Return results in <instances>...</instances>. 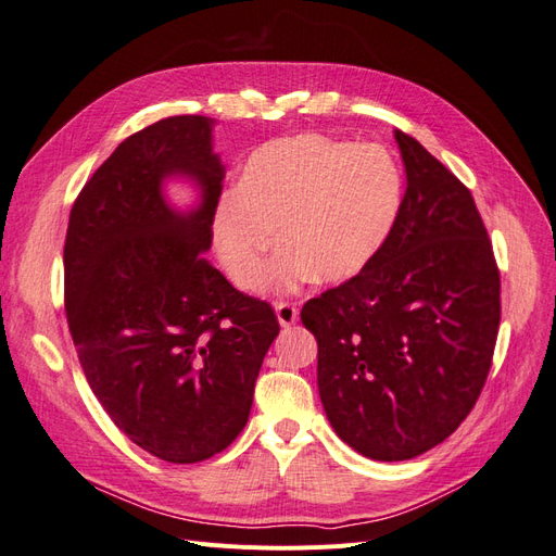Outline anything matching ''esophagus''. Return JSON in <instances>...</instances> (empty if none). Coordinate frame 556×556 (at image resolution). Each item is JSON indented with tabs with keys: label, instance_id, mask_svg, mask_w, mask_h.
I'll use <instances>...</instances> for the list:
<instances>
[{
	"label": "esophagus",
	"instance_id": "obj_1",
	"mask_svg": "<svg viewBox=\"0 0 556 556\" xmlns=\"http://www.w3.org/2000/svg\"><path fill=\"white\" fill-rule=\"evenodd\" d=\"M276 315L280 327H292L299 319V311L294 304H285V301H278L276 304Z\"/></svg>",
	"mask_w": 556,
	"mask_h": 556
}]
</instances>
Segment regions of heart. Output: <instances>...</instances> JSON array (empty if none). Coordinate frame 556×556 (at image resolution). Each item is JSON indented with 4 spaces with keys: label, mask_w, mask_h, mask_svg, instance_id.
<instances>
[{
    "label": "heart",
    "mask_w": 556,
    "mask_h": 556,
    "mask_svg": "<svg viewBox=\"0 0 556 556\" xmlns=\"http://www.w3.org/2000/svg\"><path fill=\"white\" fill-rule=\"evenodd\" d=\"M406 178L390 148L325 134H294L252 150L237 188L211 217L217 262L241 290H260L268 255L278 288L362 276L390 243L403 211Z\"/></svg>",
    "instance_id": "obj_1"
}]
</instances>
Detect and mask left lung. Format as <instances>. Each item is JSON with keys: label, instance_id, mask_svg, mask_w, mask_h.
Listing matches in <instances>:
<instances>
[{"label": "left lung", "instance_id": "8db88e82", "mask_svg": "<svg viewBox=\"0 0 556 556\" xmlns=\"http://www.w3.org/2000/svg\"><path fill=\"white\" fill-rule=\"evenodd\" d=\"M406 166L390 243L357 278L301 308L317 390L339 439L376 462L413 459L473 410L492 366L501 278L466 185L394 131Z\"/></svg>", "mask_w": 556, "mask_h": 556}]
</instances>
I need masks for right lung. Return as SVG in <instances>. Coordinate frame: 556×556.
Wrapping results in <instances>:
<instances>
[{"mask_svg":"<svg viewBox=\"0 0 556 556\" xmlns=\"http://www.w3.org/2000/svg\"><path fill=\"white\" fill-rule=\"evenodd\" d=\"M204 115L131 134L74 201L64 241V308L78 359L115 427L172 464L211 459L248 422L280 327L266 301L231 288L201 255L225 166ZM198 190L190 210L166 179Z\"/></svg>","mask_w":556,"mask_h":556,"instance_id":"1","label":"right lung"}]
</instances>
